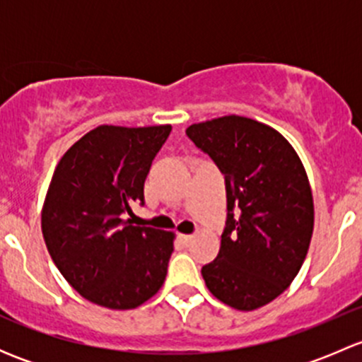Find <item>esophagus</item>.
<instances>
[{
    "instance_id": "1",
    "label": "esophagus",
    "mask_w": 362,
    "mask_h": 362,
    "mask_svg": "<svg viewBox=\"0 0 362 362\" xmlns=\"http://www.w3.org/2000/svg\"><path fill=\"white\" fill-rule=\"evenodd\" d=\"M180 240L184 243H191L194 240V235H180Z\"/></svg>"
}]
</instances>
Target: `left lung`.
I'll return each instance as SVG.
<instances>
[{
	"mask_svg": "<svg viewBox=\"0 0 362 362\" xmlns=\"http://www.w3.org/2000/svg\"><path fill=\"white\" fill-rule=\"evenodd\" d=\"M226 177L228 222L208 291L242 312L279 298L301 269L313 233L308 175L293 145L259 120L224 115L185 129Z\"/></svg>",
	"mask_w": 362,
	"mask_h": 362,
	"instance_id": "1",
	"label": "left lung"
}]
</instances>
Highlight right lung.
<instances>
[{
	"mask_svg": "<svg viewBox=\"0 0 362 362\" xmlns=\"http://www.w3.org/2000/svg\"><path fill=\"white\" fill-rule=\"evenodd\" d=\"M170 131V124L98 126L54 170L43 240L61 275L94 305L136 308L163 287L175 233L133 226L124 214L144 203L145 178Z\"/></svg>",
	"mask_w": 362,
	"mask_h": 362,
	"instance_id": "right-lung-1",
	"label": "right lung"
}]
</instances>
